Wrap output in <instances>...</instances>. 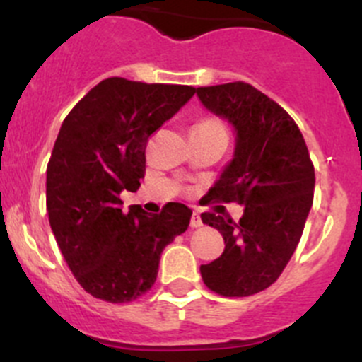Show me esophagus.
<instances>
[{
  "instance_id": "1",
  "label": "esophagus",
  "mask_w": 362,
  "mask_h": 362,
  "mask_svg": "<svg viewBox=\"0 0 362 362\" xmlns=\"http://www.w3.org/2000/svg\"><path fill=\"white\" fill-rule=\"evenodd\" d=\"M203 226V221H202V217H199V214H192V217H191V228L192 229H196V228H202Z\"/></svg>"
}]
</instances>
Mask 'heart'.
<instances>
[{
    "label": "heart",
    "instance_id": "heart-1",
    "mask_svg": "<svg viewBox=\"0 0 362 362\" xmlns=\"http://www.w3.org/2000/svg\"><path fill=\"white\" fill-rule=\"evenodd\" d=\"M194 131H206V133H221L224 134V127H222V124L218 122L217 119H203L199 120L198 124L194 126Z\"/></svg>",
    "mask_w": 362,
    "mask_h": 362
}]
</instances>
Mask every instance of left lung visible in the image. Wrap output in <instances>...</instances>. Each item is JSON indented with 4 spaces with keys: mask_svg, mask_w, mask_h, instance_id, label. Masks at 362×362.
<instances>
[{
    "mask_svg": "<svg viewBox=\"0 0 362 362\" xmlns=\"http://www.w3.org/2000/svg\"><path fill=\"white\" fill-rule=\"evenodd\" d=\"M199 101L236 133L235 154L210 189L215 202L243 204L238 222L202 214L226 249L202 264L203 282L226 298L268 289L293 257L313 203L315 171L293 117L245 82L198 87Z\"/></svg>",
    "mask_w": 362,
    "mask_h": 362,
    "instance_id": "obj_1",
    "label": "left lung"
}]
</instances>
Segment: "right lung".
<instances>
[{"mask_svg":"<svg viewBox=\"0 0 362 362\" xmlns=\"http://www.w3.org/2000/svg\"><path fill=\"white\" fill-rule=\"evenodd\" d=\"M191 86L112 76L89 90L61 126L47 166V210L56 242L80 286L108 303H129L154 286L164 247L189 228L191 208L158 215L122 210L136 192L148 136L192 96Z\"/></svg>","mask_w":362,"mask_h":362,"instance_id":"right-lung-1","label":"right lung"}]
</instances>
